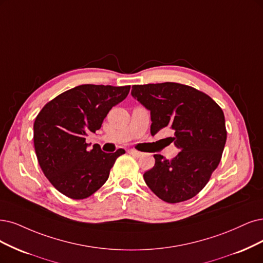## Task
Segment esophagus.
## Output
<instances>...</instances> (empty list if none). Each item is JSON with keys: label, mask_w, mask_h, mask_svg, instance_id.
<instances>
[{"label": "esophagus", "mask_w": 263, "mask_h": 263, "mask_svg": "<svg viewBox=\"0 0 263 263\" xmlns=\"http://www.w3.org/2000/svg\"><path fill=\"white\" fill-rule=\"evenodd\" d=\"M128 152H129L131 155H133V156H135V157L142 156V153H141V152H138V151H135V149H129Z\"/></svg>", "instance_id": "obj_1"}]
</instances>
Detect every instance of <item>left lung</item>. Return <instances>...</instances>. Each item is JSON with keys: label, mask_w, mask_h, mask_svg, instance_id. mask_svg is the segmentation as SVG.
<instances>
[{"label": "left lung", "mask_w": 263, "mask_h": 263, "mask_svg": "<svg viewBox=\"0 0 263 263\" xmlns=\"http://www.w3.org/2000/svg\"><path fill=\"white\" fill-rule=\"evenodd\" d=\"M132 96L151 111V133L172 130L170 143L181 151L171 160L154 155L155 166L144 173L147 186L167 202L191 199L206 186L227 142L226 119L210 96L174 82L133 85Z\"/></svg>", "instance_id": "1"}]
</instances>
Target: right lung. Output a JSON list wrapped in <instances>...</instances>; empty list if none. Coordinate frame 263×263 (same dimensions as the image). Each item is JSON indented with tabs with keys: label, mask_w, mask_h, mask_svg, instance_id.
Segmentation results:
<instances>
[{
	"label": "right lung",
	"mask_w": 263,
	"mask_h": 263,
	"mask_svg": "<svg viewBox=\"0 0 263 263\" xmlns=\"http://www.w3.org/2000/svg\"><path fill=\"white\" fill-rule=\"evenodd\" d=\"M130 85L82 84L48 102L36 116L33 143L39 164L52 185L67 197L91 196L109 177L120 148L107 154L89 149L85 137L101 129L114 106L122 102Z\"/></svg>",
	"instance_id": "right-lung-1"
}]
</instances>
